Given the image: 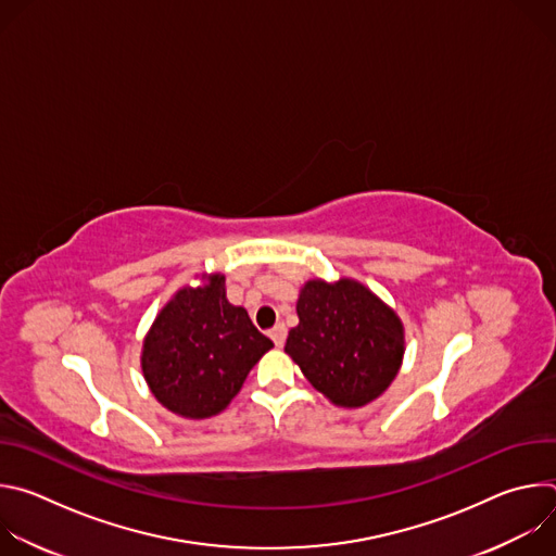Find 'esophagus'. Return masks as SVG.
<instances>
[{"instance_id":"34e87169","label":"esophagus","mask_w":556,"mask_h":556,"mask_svg":"<svg viewBox=\"0 0 556 556\" xmlns=\"http://www.w3.org/2000/svg\"><path fill=\"white\" fill-rule=\"evenodd\" d=\"M286 334H288V330H286L283 324H277V326L270 330V339L275 341L277 348H281V345L286 343Z\"/></svg>"}]
</instances>
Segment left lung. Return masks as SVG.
<instances>
[{
  "instance_id": "obj_1",
  "label": "left lung",
  "mask_w": 556,
  "mask_h": 556,
  "mask_svg": "<svg viewBox=\"0 0 556 556\" xmlns=\"http://www.w3.org/2000/svg\"><path fill=\"white\" fill-rule=\"evenodd\" d=\"M296 314L283 350L332 405L358 409L387 391L403 365L405 326L380 296L348 277L309 279Z\"/></svg>"
}]
</instances>
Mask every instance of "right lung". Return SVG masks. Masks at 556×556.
<instances>
[{"label": "right lung", "mask_w": 556, "mask_h": 556, "mask_svg": "<svg viewBox=\"0 0 556 556\" xmlns=\"http://www.w3.org/2000/svg\"><path fill=\"white\" fill-rule=\"evenodd\" d=\"M222 273L180 288L142 341L140 367L153 399L189 420L222 414L273 348L242 305L226 299Z\"/></svg>", "instance_id": "right-lung-1"}]
</instances>
